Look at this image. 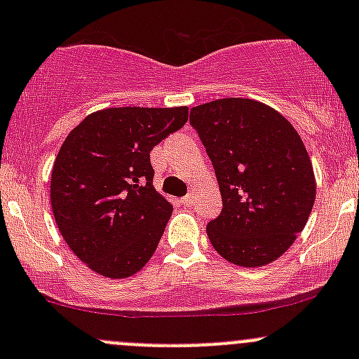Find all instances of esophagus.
I'll return each mask as SVG.
<instances>
[{"label": "esophagus", "mask_w": 359, "mask_h": 359, "mask_svg": "<svg viewBox=\"0 0 359 359\" xmlns=\"http://www.w3.org/2000/svg\"><path fill=\"white\" fill-rule=\"evenodd\" d=\"M193 201H194V194H187V196L182 198V203H184V205H186V206L193 205Z\"/></svg>", "instance_id": "esophagus-1"}]
</instances>
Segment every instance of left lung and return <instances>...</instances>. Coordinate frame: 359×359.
I'll use <instances>...</instances> for the list:
<instances>
[{"label":"left lung","mask_w":359,"mask_h":359,"mask_svg":"<svg viewBox=\"0 0 359 359\" xmlns=\"http://www.w3.org/2000/svg\"><path fill=\"white\" fill-rule=\"evenodd\" d=\"M212 159L222 212L206 234L227 262L260 267L283 255L316 198L313 163L292 123L252 99L212 100L191 109Z\"/></svg>","instance_id":"8db88e82"}]
</instances>
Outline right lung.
<instances>
[{
    "label": "right lung",
    "instance_id": "right-lung-1",
    "mask_svg": "<svg viewBox=\"0 0 359 359\" xmlns=\"http://www.w3.org/2000/svg\"><path fill=\"white\" fill-rule=\"evenodd\" d=\"M187 114L186 106L109 107L64 140L50 180L53 217L72 253L100 276H132L156 252L173 206L154 189L149 154Z\"/></svg>",
    "mask_w": 359,
    "mask_h": 359
}]
</instances>
